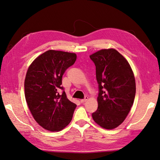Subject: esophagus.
Wrapping results in <instances>:
<instances>
[{
  "label": "esophagus",
  "instance_id": "obj_1",
  "mask_svg": "<svg viewBox=\"0 0 160 160\" xmlns=\"http://www.w3.org/2000/svg\"><path fill=\"white\" fill-rule=\"evenodd\" d=\"M88 100V97H85V98L83 99H81V103H84L86 101Z\"/></svg>",
  "mask_w": 160,
  "mask_h": 160
}]
</instances>
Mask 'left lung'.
<instances>
[{
    "label": "left lung",
    "mask_w": 160,
    "mask_h": 160,
    "mask_svg": "<svg viewBox=\"0 0 160 160\" xmlns=\"http://www.w3.org/2000/svg\"><path fill=\"white\" fill-rule=\"evenodd\" d=\"M99 84L98 108L94 122L106 129L118 128L126 118L135 99V80L127 59L115 49H101L91 55Z\"/></svg>",
    "instance_id": "left-lung-1"
}]
</instances>
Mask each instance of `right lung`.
I'll return each mask as SVG.
<instances>
[{"instance_id":"right-lung-1","label":"right lung","mask_w":160,"mask_h":160,"mask_svg":"<svg viewBox=\"0 0 160 160\" xmlns=\"http://www.w3.org/2000/svg\"><path fill=\"white\" fill-rule=\"evenodd\" d=\"M74 52L49 50L38 56L28 67L25 79L28 107L37 123L51 132H59L68 125L77 105L62 89V76L75 63Z\"/></svg>"}]
</instances>
